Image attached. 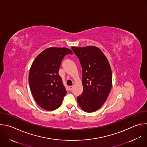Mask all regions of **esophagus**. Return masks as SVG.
<instances>
[{
  "instance_id": "obj_1",
  "label": "esophagus",
  "mask_w": 147,
  "mask_h": 147,
  "mask_svg": "<svg viewBox=\"0 0 147 147\" xmlns=\"http://www.w3.org/2000/svg\"><path fill=\"white\" fill-rule=\"evenodd\" d=\"M73 85H72V86H70L69 87V89L70 90H71L73 89Z\"/></svg>"
}]
</instances>
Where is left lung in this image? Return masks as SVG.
Here are the masks:
<instances>
[{
  "label": "left lung",
  "instance_id": "8db88e82",
  "mask_svg": "<svg viewBox=\"0 0 147 147\" xmlns=\"http://www.w3.org/2000/svg\"><path fill=\"white\" fill-rule=\"evenodd\" d=\"M82 70L83 92L77 97L80 107L85 112L99 109L106 101L112 86V72L103 52L94 46L71 47Z\"/></svg>",
  "mask_w": 147,
  "mask_h": 147
}]
</instances>
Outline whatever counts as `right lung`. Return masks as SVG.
I'll return each instance as SVG.
<instances>
[{"label":"right lung","mask_w":147,"mask_h":147,"mask_svg":"<svg viewBox=\"0 0 147 147\" xmlns=\"http://www.w3.org/2000/svg\"><path fill=\"white\" fill-rule=\"evenodd\" d=\"M67 54H73L69 48H48L36 58L31 66L30 89L36 103L44 110L57 109L66 93L59 70L62 59Z\"/></svg>","instance_id":"right-lung-1"}]
</instances>
